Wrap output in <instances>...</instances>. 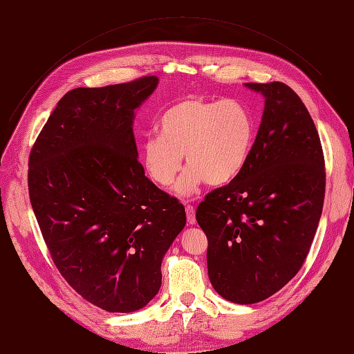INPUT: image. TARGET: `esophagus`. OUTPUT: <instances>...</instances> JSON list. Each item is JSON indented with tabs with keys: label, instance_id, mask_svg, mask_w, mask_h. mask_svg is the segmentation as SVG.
Wrapping results in <instances>:
<instances>
[{
	"label": "esophagus",
	"instance_id": "obj_1",
	"mask_svg": "<svg viewBox=\"0 0 354 354\" xmlns=\"http://www.w3.org/2000/svg\"><path fill=\"white\" fill-rule=\"evenodd\" d=\"M186 218H187V223H189V224H192V226H194V224L196 223L195 208L192 207V205H187V207H186Z\"/></svg>",
	"mask_w": 354,
	"mask_h": 354
}]
</instances>
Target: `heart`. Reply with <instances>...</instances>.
<instances>
[{"instance_id": "heart-1", "label": "heart", "mask_w": 354, "mask_h": 354, "mask_svg": "<svg viewBox=\"0 0 354 354\" xmlns=\"http://www.w3.org/2000/svg\"><path fill=\"white\" fill-rule=\"evenodd\" d=\"M158 131L159 136H149L143 142L146 173L167 187L181 169L185 155L189 168L174 192L187 198L203 181L223 186L242 173L252 153L257 124L239 100L186 97L160 115Z\"/></svg>"}]
</instances>
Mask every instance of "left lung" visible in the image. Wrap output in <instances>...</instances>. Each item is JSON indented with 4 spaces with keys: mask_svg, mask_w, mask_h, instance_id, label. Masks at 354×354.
<instances>
[{
    "mask_svg": "<svg viewBox=\"0 0 354 354\" xmlns=\"http://www.w3.org/2000/svg\"><path fill=\"white\" fill-rule=\"evenodd\" d=\"M264 97L242 173L199 203L209 282L227 301L254 304L301 269L322 216L325 162L315 122L283 82L245 84Z\"/></svg>",
    "mask_w": 354,
    "mask_h": 354,
    "instance_id": "8db88e82",
    "label": "left lung"
}]
</instances>
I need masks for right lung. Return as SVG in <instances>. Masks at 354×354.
Segmentation results:
<instances>
[{"mask_svg": "<svg viewBox=\"0 0 354 354\" xmlns=\"http://www.w3.org/2000/svg\"><path fill=\"white\" fill-rule=\"evenodd\" d=\"M158 77L66 93L29 156L32 209L66 282L111 313L143 308L158 294L160 264L186 226L181 203L138 162L136 109Z\"/></svg>", "mask_w": 354, "mask_h": 354, "instance_id": "add662e5", "label": "right lung"}]
</instances>
